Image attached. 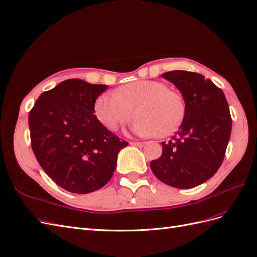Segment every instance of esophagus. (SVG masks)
I'll list each match as a JSON object with an SVG mask.
<instances>
[{"mask_svg": "<svg viewBox=\"0 0 257 257\" xmlns=\"http://www.w3.org/2000/svg\"><path fill=\"white\" fill-rule=\"evenodd\" d=\"M131 145L136 146V147H143V146L145 145V143H143V142H132Z\"/></svg>", "mask_w": 257, "mask_h": 257, "instance_id": "obj_1", "label": "esophagus"}]
</instances>
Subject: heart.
<instances>
[{"instance_id": "b5f03b06", "label": "heart", "mask_w": 257, "mask_h": 257, "mask_svg": "<svg viewBox=\"0 0 257 257\" xmlns=\"http://www.w3.org/2000/svg\"><path fill=\"white\" fill-rule=\"evenodd\" d=\"M135 116L134 133L142 137L166 136L174 132L185 113L180 95L161 82L135 81L106 92L95 102V114L101 125L114 131Z\"/></svg>"}]
</instances>
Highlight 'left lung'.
I'll use <instances>...</instances> for the list:
<instances>
[{"label": "left lung", "mask_w": 257, "mask_h": 257, "mask_svg": "<svg viewBox=\"0 0 257 257\" xmlns=\"http://www.w3.org/2000/svg\"><path fill=\"white\" fill-rule=\"evenodd\" d=\"M162 78L182 93L185 114L177 133L162 142V155L150 169L162 183L187 189L210 179L223 163L232 120L223 91L202 74L183 70Z\"/></svg>", "instance_id": "8db88e82"}]
</instances>
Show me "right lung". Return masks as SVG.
I'll use <instances>...</instances> for the list:
<instances>
[{"label":"right lung","instance_id":"obj_1","mask_svg":"<svg viewBox=\"0 0 257 257\" xmlns=\"http://www.w3.org/2000/svg\"><path fill=\"white\" fill-rule=\"evenodd\" d=\"M107 88L66 80L41 94L29 113L34 156L46 174L70 192L84 195L105 186L120 150L128 145L94 114L96 99Z\"/></svg>","mask_w":257,"mask_h":257}]
</instances>
